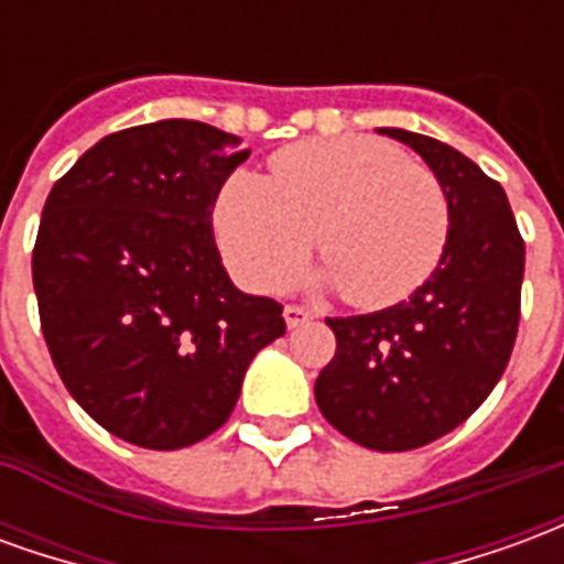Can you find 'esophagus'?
<instances>
[{
  "label": "esophagus",
  "mask_w": 564,
  "mask_h": 564,
  "mask_svg": "<svg viewBox=\"0 0 564 564\" xmlns=\"http://www.w3.org/2000/svg\"><path fill=\"white\" fill-rule=\"evenodd\" d=\"M283 319H286V326H290V329H295V326H302V323L311 319V311L299 305H286L283 307Z\"/></svg>",
  "instance_id": "obj_1"
}]
</instances>
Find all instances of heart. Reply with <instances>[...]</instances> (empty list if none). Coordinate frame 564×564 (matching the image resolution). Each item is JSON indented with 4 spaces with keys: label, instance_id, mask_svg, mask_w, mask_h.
Listing matches in <instances>:
<instances>
[{
    "label": "heart",
    "instance_id": "b5f03b06",
    "mask_svg": "<svg viewBox=\"0 0 564 564\" xmlns=\"http://www.w3.org/2000/svg\"><path fill=\"white\" fill-rule=\"evenodd\" d=\"M217 245L241 286L274 293L305 262L317 232L332 286L356 307H387L437 269L449 202L425 165L371 135L314 139L281 150L271 177L235 172L214 202Z\"/></svg>",
    "mask_w": 564,
    "mask_h": 564
}]
</instances>
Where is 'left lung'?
<instances>
[{"instance_id":"1","label":"left lung","mask_w":564,"mask_h":564,"mask_svg":"<svg viewBox=\"0 0 564 564\" xmlns=\"http://www.w3.org/2000/svg\"><path fill=\"white\" fill-rule=\"evenodd\" d=\"M380 132L416 150L444 186L447 250L411 299L326 319L338 347L314 395L341 435L402 453L465 423L505 375L520 326L525 245L505 189L477 162L408 129Z\"/></svg>"}]
</instances>
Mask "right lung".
I'll list each match as a JSON object with an SVG mask.
<instances>
[{
  "label": "right lung",
  "mask_w": 564,
  "mask_h": 564,
  "mask_svg": "<svg viewBox=\"0 0 564 564\" xmlns=\"http://www.w3.org/2000/svg\"><path fill=\"white\" fill-rule=\"evenodd\" d=\"M250 156L198 120H156L93 144L51 189L32 283L72 399L135 447L217 432L283 307L241 293L214 245V202Z\"/></svg>",
  "instance_id": "obj_1"
}]
</instances>
